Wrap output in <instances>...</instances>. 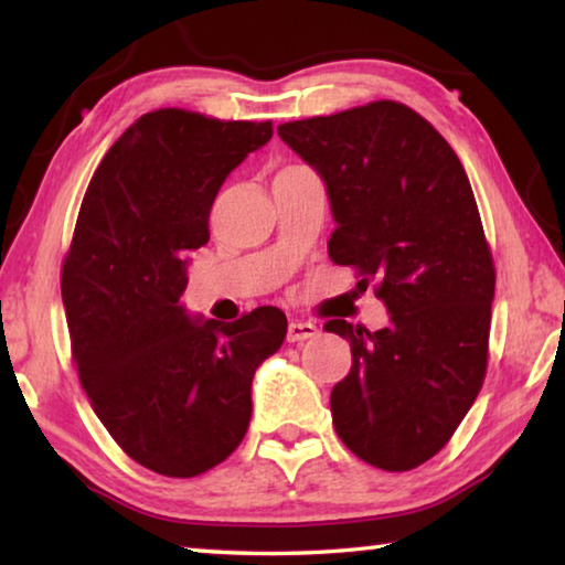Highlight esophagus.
<instances>
[{"label":"esophagus","mask_w":565,"mask_h":565,"mask_svg":"<svg viewBox=\"0 0 565 565\" xmlns=\"http://www.w3.org/2000/svg\"><path fill=\"white\" fill-rule=\"evenodd\" d=\"M319 333V327L311 321H291L289 331H286V341L289 343H299L306 339H313Z\"/></svg>","instance_id":"34e87169"}]
</instances>
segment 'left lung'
<instances>
[{
	"instance_id": "left-lung-1",
	"label": "left lung",
	"mask_w": 565,
	"mask_h": 565,
	"mask_svg": "<svg viewBox=\"0 0 565 565\" xmlns=\"http://www.w3.org/2000/svg\"><path fill=\"white\" fill-rule=\"evenodd\" d=\"M327 181L333 264L391 311L386 329L331 319L351 371L331 391L333 426L361 461L411 471L451 441L489 366L495 269L466 169L420 114L381 99L279 124Z\"/></svg>"
}]
</instances>
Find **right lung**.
<instances>
[{
  "label": "right lung",
  "instance_id": "1",
  "mask_svg": "<svg viewBox=\"0 0 565 565\" xmlns=\"http://www.w3.org/2000/svg\"><path fill=\"white\" fill-rule=\"evenodd\" d=\"M271 134V121L149 111L114 141L76 216L62 264L76 374L121 451L154 473L194 478L236 451L254 371L286 339L276 306L234 323L179 306L218 189Z\"/></svg>",
  "mask_w": 565,
  "mask_h": 565
}]
</instances>
